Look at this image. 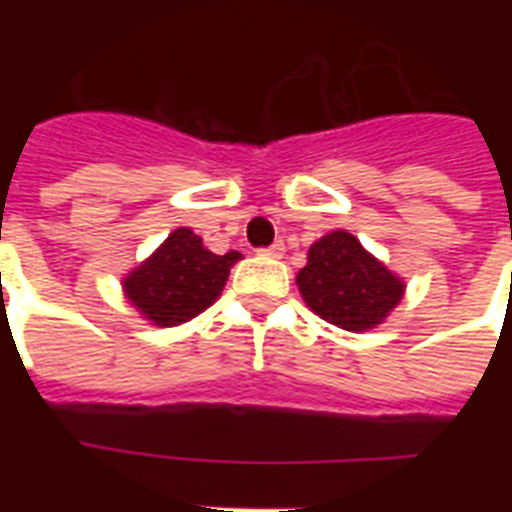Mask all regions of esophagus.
<instances>
[{"label":"esophagus","mask_w":512,"mask_h":512,"mask_svg":"<svg viewBox=\"0 0 512 512\" xmlns=\"http://www.w3.org/2000/svg\"><path fill=\"white\" fill-rule=\"evenodd\" d=\"M260 255H265V257H281V255H284V244H281V241H276V244H271V247L260 249Z\"/></svg>","instance_id":"obj_1"}]
</instances>
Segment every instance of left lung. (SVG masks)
Here are the masks:
<instances>
[{
    "label": "left lung",
    "mask_w": 512,
    "mask_h": 512,
    "mask_svg": "<svg viewBox=\"0 0 512 512\" xmlns=\"http://www.w3.org/2000/svg\"><path fill=\"white\" fill-rule=\"evenodd\" d=\"M297 289L316 316L345 332L380 327L401 303L406 281L348 231H329L308 249Z\"/></svg>",
    "instance_id": "left-lung-1"
}]
</instances>
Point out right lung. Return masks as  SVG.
<instances>
[{
    "instance_id": "1",
    "label": "right lung",
    "mask_w": 512,
    "mask_h": 512,
    "mask_svg": "<svg viewBox=\"0 0 512 512\" xmlns=\"http://www.w3.org/2000/svg\"><path fill=\"white\" fill-rule=\"evenodd\" d=\"M239 260V252H209L191 228H175L124 276V297L154 327H180L215 303Z\"/></svg>"
}]
</instances>
